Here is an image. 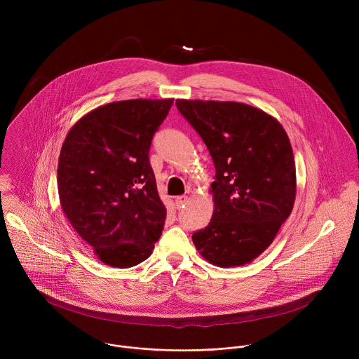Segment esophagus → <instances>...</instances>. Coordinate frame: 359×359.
Wrapping results in <instances>:
<instances>
[{
    "label": "esophagus",
    "mask_w": 359,
    "mask_h": 359,
    "mask_svg": "<svg viewBox=\"0 0 359 359\" xmlns=\"http://www.w3.org/2000/svg\"><path fill=\"white\" fill-rule=\"evenodd\" d=\"M187 202H188V196H185V195L177 196V198H175V207H177V208H181V207L185 205Z\"/></svg>",
    "instance_id": "obj_1"
}]
</instances>
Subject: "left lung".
<instances>
[{"mask_svg":"<svg viewBox=\"0 0 359 359\" xmlns=\"http://www.w3.org/2000/svg\"><path fill=\"white\" fill-rule=\"evenodd\" d=\"M205 141L215 167L210 224L192 235L205 261L252 262L269 248L296 201V164L282 124L241 102L177 100Z\"/></svg>","mask_w":359,"mask_h":359,"instance_id":"left-lung-1","label":"left lung"}]
</instances>
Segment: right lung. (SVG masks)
Returning <instances> with one entry per match:
<instances>
[{"instance_id": "1", "label": "right lung", "mask_w": 359, "mask_h": 359, "mask_svg": "<svg viewBox=\"0 0 359 359\" xmlns=\"http://www.w3.org/2000/svg\"><path fill=\"white\" fill-rule=\"evenodd\" d=\"M174 100H128L84 114L57 160L65 215L103 264L138 265L152 255L164 221L149 149Z\"/></svg>"}]
</instances>
